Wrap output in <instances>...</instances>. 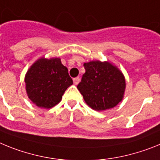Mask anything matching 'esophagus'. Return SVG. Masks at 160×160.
<instances>
[{
    "label": "esophagus",
    "instance_id": "1",
    "mask_svg": "<svg viewBox=\"0 0 160 160\" xmlns=\"http://www.w3.org/2000/svg\"><path fill=\"white\" fill-rule=\"evenodd\" d=\"M80 77H76V78L73 79V82H74V84L77 85V84H79V82H80Z\"/></svg>",
    "mask_w": 160,
    "mask_h": 160
}]
</instances>
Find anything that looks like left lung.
I'll use <instances>...</instances> for the list:
<instances>
[{
  "instance_id": "obj_1",
  "label": "left lung",
  "mask_w": 160,
  "mask_h": 160,
  "mask_svg": "<svg viewBox=\"0 0 160 160\" xmlns=\"http://www.w3.org/2000/svg\"><path fill=\"white\" fill-rule=\"evenodd\" d=\"M85 73L77 88L87 105L97 111L113 108L122 100L126 81L122 72L108 62L84 63Z\"/></svg>"
}]
</instances>
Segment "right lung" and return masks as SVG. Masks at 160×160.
<instances>
[{"instance_id": "add662e5", "label": "right lung", "mask_w": 160, "mask_h": 160, "mask_svg": "<svg viewBox=\"0 0 160 160\" xmlns=\"http://www.w3.org/2000/svg\"><path fill=\"white\" fill-rule=\"evenodd\" d=\"M25 82L29 98L45 109L59 103L67 88L73 84L68 68L59 58L36 61L26 73Z\"/></svg>"}]
</instances>
